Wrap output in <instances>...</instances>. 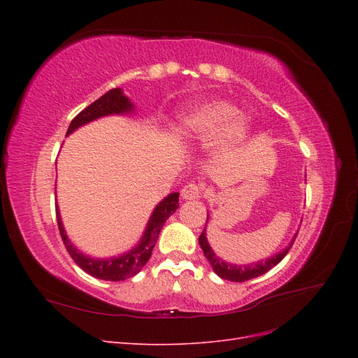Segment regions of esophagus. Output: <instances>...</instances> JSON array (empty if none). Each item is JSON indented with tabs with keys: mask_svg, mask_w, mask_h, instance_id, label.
I'll return each mask as SVG.
<instances>
[{
	"mask_svg": "<svg viewBox=\"0 0 358 358\" xmlns=\"http://www.w3.org/2000/svg\"><path fill=\"white\" fill-rule=\"evenodd\" d=\"M201 191H203V188L200 185H196V183H189V185H187L180 191V196L183 200H197L201 197Z\"/></svg>",
	"mask_w": 358,
	"mask_h": 358,
	"instance_id": "esophagus-1",
	"label": "esophagus"
}]
</instances>
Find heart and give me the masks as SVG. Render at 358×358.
<instances>
[{
    "mask_svg": "<svg viewBox=\"0 0 358 358\" xmlns=\"http://www.w3.org/2000/svg\"><path fill=\"white\" fill-rule=\"evenodd\" d=\"M176 129L191 140L208 142L213 138L216 154L231 157L239 152L251 136L252 122L246 113L225 100H208L179 113Z\"/></svg>",
    "mask_w": 358,
    "mask_h": 358,
    "instance_id": "1",
    "label": "heart"
}]
</instances>
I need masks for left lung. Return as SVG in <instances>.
Wrapping results in <instances>:
<instances>
[{"label":"left lung","mask_w":358,"mask_h":358,"mask_svg":"<svg viewBox=\"0 0 358 358\" xmlns=\"http://www.w3.org/2000/svg\"><path fill=\"white\" fill-rule=\"evenodd\" d=\"M209 221V213H208V220H206V224H208ZM297 237V233L294 234V237H292L291 242L288 243V246H285V249H282V251L268 257L266 259H259V262L257 263H251V264H231V263H227L224 262L222 258H220L218 255H216L213 252V249L210 248L209 242H208V237H206V227L203 233L200 234L199 237V243L203 249V254L204 257L208 258V262L210 263L213 272L218 275L220 278L222 279H227V280H231V282H245V280H249L252 278H257V276H262L264 275L266 272H268L270 268L275 267L278 263L282 262V258L288 254V251L291 249L292 243H294Z\"/></svg>","instance_id":"1"}]
</instances>
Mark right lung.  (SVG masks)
<instances>
[{
	"mask_svg": "<svg viewBox=\"0 0 358 358\" xmlns=\"http://www.w3.org/2000/svg\"><path fill=\"white\" fill-rule=\"evenodd\" d=\"M129 113H134V104L124 94L121 88H113L110 91H107L104 95L100 96L99 100H95L92 104H90L85 110H82L78 116H76L71 121L66 136H70L82 125L90 124L95 121V119H100L103 116L129 115ZM55 208H57L58 229L62 237V242L66 245L71 258L74 259V263L78 264L82 270H85L86 273L96 279L113 280V282H117V280L133 278L149 262L162 225H164V222L169 220V216L175 213L176 209L179 208V192L169 194L166 199H162L155 206L154 212L150 213V218L148 221L142 239L137 242L134 248H131L129 251L124 254H119L116 257H109V258H94L91 255H86L82 251H79V249L71 243V241L69 239V236L66 233V229H64L58 203L55 204Z\"/></svg>",
	"mask_w": 358,
	"mask_h": 358,
	"instance_id": "1",
	"label": "right lung"
}]
</instances>
